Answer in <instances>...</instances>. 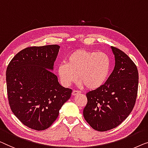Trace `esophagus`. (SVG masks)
Returning <instances> with one entry per match:
<instances>
[{
	"label": "esophagus",
	"mask_w": 148,
	"mask_h": 148,
	"mask_svg": "<svg viewBox=\"0 0 148 148\" xmlns=\"http://www.w3.org/2000/svg\"><path fill=\"white\" fill-rule=\"evenodd\" d=\"M80 92H81L80 91H79V90H74L73 91H72V95H73V96L77 95L80 94Z\"/></svg>",
	"instance_id": "obj_1"
}]
</instances>
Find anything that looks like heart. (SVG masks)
Wrapping results in <instances>:
<instances>
[{
    "mask_svg": "<svg viewBox=\"0 0 148 148\" xmlns=\"http://www.w3.org/2000/svg\"><path fill=\"white\" fill-rule=\"evenodd\" d=\"M66 64L58 66V74L61 84L69 86L78 78L80 86L89 90L99 88L109 74L111 62L109 56L103 52L77 49L66 58Z\"/></svg>",
    "mask_w": 148,
    "mask_h": 148,
    "instance_id": "heart-1",
    "label": "heart"
}]
</instances>
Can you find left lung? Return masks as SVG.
I'll use <instances>...</instances> for the list:
<instances>
[{
	"label": "left lung",
	"instance_id": "obj_1",
	"mask_svg": "<svg viewBox=\"0 0 148 148\" xmlns=\"http://www.w3.org/2000/svg\"><path fill=\"white\" fill-rule=\"evenodd\" d=\"M115 55L113 71L105 84L86 93L83 115L91 127L99 132L115 128L132 111L138 90L137 66L127 54L111 46Z\"/></svg>",
	"mask_w": 148,
	"mask_h": 148
}]
</instances>
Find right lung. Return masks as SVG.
<instances>
[{"label": "right lung", "instance_id": "add662e5", "mask_svg": "<svg viewBox=\"0 0 148 148\" xmlns=\"http://www.w3.org/2000/svg\"><path fill=\"white\" fill-rule=\"evenodd\" d=\"M60 46L28 47L16 53L6 72L9 103L25 125L37 131L49 127L72 90L59 84L51 71Z\"/></svg>", "mask_w": 148, "mask_h": 148}]
</instances>
